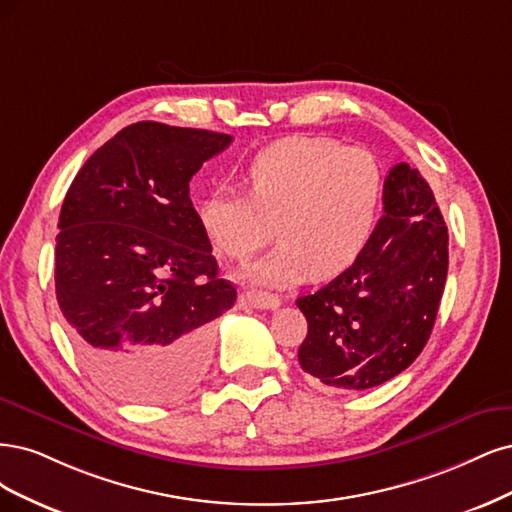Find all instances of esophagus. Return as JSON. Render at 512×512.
Masks as SVG:
<instances>
[{
	"instance_id": "obj_1",
	"label": "esophagus",
	"mask_w": 512,
	"mask_h": 512,
	"mask_svg": "<svg viewBox=\"0 0 512 512\" xmlns=\"http://www.w3.org/2000/svg\"><path fill=\"white\" fill-rule=\"evenodd\" d=\"M246 304L253 308H263V310H276L280 306V298L272 293H263V291H253L246 293Z\"/></svg>"
}]
</instances>
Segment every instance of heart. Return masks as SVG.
<instances>
[{"mask_svg":"<svg viewBox=\"0 0 512 512\" xmlns=\"http://www.w3.org/2000/svg\"><path fill=\"white\" fill-rule=\"evenodd\" d=\"M242 193H212L200 208L219 253L249 261L272 238L280 244L246 268L249 285L289 287L310 274L327 280L364 255L381 219L385 174L368 148L325 136H291L259 151L242 170Z\"/></svg>","mask_w":512,"mask_h":512,"instance_id":"heart-1","label":"heart"}]
</instances>
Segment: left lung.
<instances>
[{
    "label": "left lung",
    "mask_w": 512,
    "mask_h": 512,
    "mask_svg": "<svg viewBox=\"0 0 512 512\" xmlns=\"http://www.w3.org/2000/svg\"><path fill=\"white\" fill-rule=\"evenodd\" d=\"M383 210L364 255L295 302L308 321L302 370L340 391L383 385L419 357L447 283V225L419 170H389Z\"/></svg>",
    "instance_id": "1"
}]
</instances>
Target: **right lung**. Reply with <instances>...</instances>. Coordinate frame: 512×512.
Masks as SVG:
<instances>
[{
  "label": "right lung",
  "instance_id": "add662e5",
  "mask_svg": "<svg viewBox=\"0 0 512 512\" xmlns=\"http://www.w3.org/2000/svg\"><path fill=\"white\" fill-rule=\"evenodd\" d=\"M232 144L208 129L127 125L65 193L55 291L82 364L121 400L161 404L206 372L212 321L236 302L189 197Z\"/></svg>",
  "mask_w": 512,
  "mask_h": 512
}]
</instances>
